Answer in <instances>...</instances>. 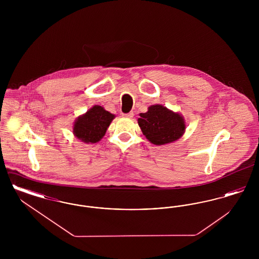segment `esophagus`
<instances>
[{
	"label": "esophagus",
	"instance_id": "34e87169",
	"mask_svg": "<svg viewBox=\"0 0 259 259\" xmlns=\"http://www.w3.org/2000/svg\"><path fill=\"white\" fill-rule=\"evenodd\" d=\"M122 116L127 117V118H132V117L134 116V112H133V111H130V112H128V113H123Z\"/></svg>",
	"mask_w": 259,
	"mask_h": 259
}]
</instances>
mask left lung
I'll use <instances>...</instances> for the list:
<instances>
[{
  "label": "left lung",
  "mask_w": 259,
  "mask_h": 259,
  "mask_svg": "<svg viewBox=\"0 0 259 259\" xmlns=\"http://www.w3.org/2000/svg\"><path fill=\"white\" fill-rule=\"evenodd\" d=\"M138 123L148 141L156 146L179 140L185 131L184 116L162 105H152L145 113H140Z\"/></svg>",
  "instance_id": "obj_1"
}]
</instances>
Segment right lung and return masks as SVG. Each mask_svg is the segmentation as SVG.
Returning a JSON list of instances; mask_svg holds the SVG:
<instances>
[{
  "mask_svg": "<svg viewBox=\"0 0 259 259\" xmlns=\"http://www.w3.org/2000/svg\"><path fill=\"white\" fill-rule=\"evenodd\" d=\"M114 117V114L106 111L103 107L93 106L75 119L73 133L85 144H95L105 136Z\"/></svg>",
  "mask_w": 259,
  "mask_h": 259,
  "instance_id": "obj_1",
  "label": "right lung"
}]
</instances>
